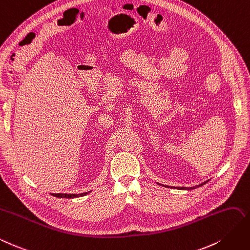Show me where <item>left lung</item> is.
<instances>
[{"label": "left lung", "instance_id": "8db88e82", "mask_svg": "<svg viewBox=\"0 0 250 250\" xmlns=\"http://www.w3.org/2000/svg\"><path fill=\"white\" fill-rule=\"evenodd\" d=\"M207 182V181H206ZM206 182H204V183H202V184H200V185H198V186H194V187H189V188H187V187H174V188H178V189H188V190H190V189H194V188H197V187H200V186H202V185H204V184H206Z\"/></svg>", "mask_w": 250, "mask_h": 250}]
</instances>
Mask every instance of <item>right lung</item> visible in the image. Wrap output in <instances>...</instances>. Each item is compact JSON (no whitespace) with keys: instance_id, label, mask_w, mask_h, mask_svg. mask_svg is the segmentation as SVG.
Listing matches in <instances>:
<instances>
[{"instance_id":"add662e5","label":"right lung","mask_w":250,"mask_h":250,"mask_svg":"<svg viewBox=\"0 0 250 250\" xmlns=\"http://www.w3.org/2000/svg\"><path fill=\"white\" fill-rule=\"evenodd\" d=\"M91 191L88 192H83V193H51V195L53 197H57V198H66V199H73V198H79V197H84L87 193H89Z\"/></svg>"}]
</instances>
